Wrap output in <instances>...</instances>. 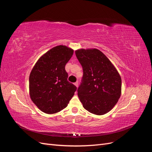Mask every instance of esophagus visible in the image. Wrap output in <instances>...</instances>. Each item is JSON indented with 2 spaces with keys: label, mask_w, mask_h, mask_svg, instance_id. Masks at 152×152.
Segmentation results:
<instances>
[{
  "label": "esophagus",
  "mask_w": 152,
  "mask_h": 152,
  "mask_svg": "<svg viewBox=\"0 0 152 152\" xmlns=\"http://www.w3.org/2000/svg\"><path fill=\"white\" fill-rule=\"evenodd\" d=\"M74 85L77 87H78V82H75L74 83Z\"/></svg>",
  "instance_id": "1"
}]
</instances>
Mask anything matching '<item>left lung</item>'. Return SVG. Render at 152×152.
I'll list each match as a JSON object with an SVG mask.
<instances>
[{
  "mask_svg": "<svg viewBox=\"0 0 152 152\" xmlns=\"http://www.w3.org/2000/svg\"><path fill=\"white\" fill-rule=\"evenodd\" d=\"M75 52L84 72L82 82L77 89L80 102L91 113L97 115L107 113L121 97L120 74L98 49H80Z\"/></svg>",
  "mask_w": 152,
  "mask_h": 152,
  "instance_id": "8db88e82",
  "label": "left lung"
}]
</instances>
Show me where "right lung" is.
Wrapping results in <instances>:
<instances>
[{"instance_id": "right-lung-1", "label": "right lung", "mask_w": 152, "mask_h": 152, "mask_svg": "<svg viewBox=\"0 0 152 152\" xmlns=\"http://www.w3.org/2000/svg\"><path fill=\"white\" fill-rule=\"evenodd\" d=\"M73 54L66 45L54 47L36 62L29 77V93L41 111L54 114L65 108L77 87L67 80L65 65Z\"/></svg>"}]
</instances>
